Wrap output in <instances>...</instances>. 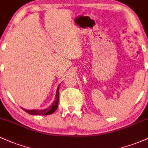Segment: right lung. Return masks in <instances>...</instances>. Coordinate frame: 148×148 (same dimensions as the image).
I'll return each instance as SVG.
<instances>
[{"label": "right lung", "instance_id": "1", "mask_svg": "<svg viewBox=\"0 0 148 148\" xmlns=\"http://www.w3.org/2000/svg\"><path fill=\"white\" fill-rule=\"evenodd\" d=\"M59 88H60V85L58 86L56 92V95L54 101L51 105L50 106L48 107L47 108L44 110H26L24 108H22L23 111H25L26 113H29L30 115H51L53 113H54L56 111L58 108V100H59Z\"/></svg>", "mask_w": 148, "mask_h": 148}]
</instances>
